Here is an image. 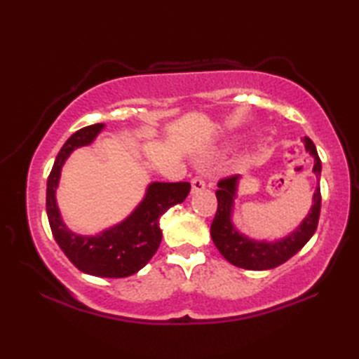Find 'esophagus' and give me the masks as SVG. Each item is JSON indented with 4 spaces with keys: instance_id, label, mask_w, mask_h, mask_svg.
Segmentation results:
<instances>
[{
    "instance_id": "34e87169",
    "label": "esophagus",
    "mask_w": 359,
    "mask_h": 359,
    "mask_svg": "<svg viewBox=\"0 0 359 359\" xmlns=\"http://www.w3.org/2000/svg\"><path fill=\"white\" fill-rule=\"evenodd\" d=\"M205 188V180L201 177V175H194L191 179V193H198Z\"/></svg>"
}]
</instances>
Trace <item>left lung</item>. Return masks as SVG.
I'll return each instance as SVG.
<instances>
[{
  "label": "left lung",
  "instance_id": "left-lung-1",
  "mask_svg": "<svg viewBox=\"0 0 359 359\" xmlns=\"http://www.w3.org/2000/svg\"><path fill=\"white\" fill-rule=\"evenodd\" d=\"M306 150L315 158L313 172L320 179L321 174V161L318 156L317 147L312 142V139L304 137ZM239 175H229L218 182L217 194V212L214 222L210 224V236L215 247L226 258L231 264L242 267L248 271H266L283 264L291 257L301 250L312 238L315 229L318 226L320 209H321V194L320 188L313 194V204L309 215L304 218L294 233H291L288 238L276 241V242H258L245 238L231 223V210L238 190Z\"/></svg>",
  "mask_w": 359,
  "mask_h": 359
}]
</instances>
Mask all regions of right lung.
<instances>
[{
	"label": "right lung",
	"mask_w": 359,
	"mask_h": 359,
	"mask_svg": "<svg viewBox=\"0 0 359 359\" xmlns=\"http://www.w3.org/2000/svg\"><path fill=\"white\" fill-rule=\"evenodd\" d=\"M95 123L76 131L58 151L47 179L46 209L53 238L79 271L96 277H128L136 274L156 253L161 242L160 217L172 205L185 201L191 185L188 182H154L135 212L120 224L96 236H79L66 228L57 208L55 190L66 158L71 151L93 142L102 130Z\"/></svg>",
	"instance_id": "obj_1"
}]
</instances>
